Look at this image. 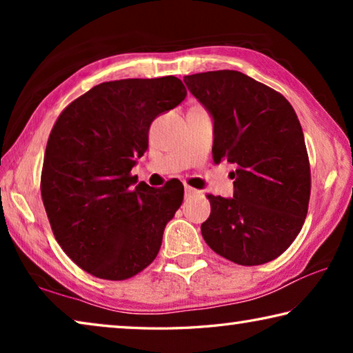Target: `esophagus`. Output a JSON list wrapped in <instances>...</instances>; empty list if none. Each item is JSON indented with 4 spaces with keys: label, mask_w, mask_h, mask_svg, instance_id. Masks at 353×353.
Instances as JSON below:
<instances>
[{
    "label": "esophagus",
    "mask_w": 353,
    "mask_h": 353,
    "mask_svg": "<svg viewBox=\"0 0 353 353\" xmlns=\"http://www.w3.org/2000/svg\"><path fill=\"white\" fill-rule=\"evenodd\" d=\"M199 191L198 190H194V188H191V187H185V198H191V196H194V194H198Z\"/></svg>",
    "instance_id": "1"
}]
</instances>
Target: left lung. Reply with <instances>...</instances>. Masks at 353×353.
<instances>
[{"instance_id": "obj_1", "label": "left lung", "mask_w": 353, "mask_h": 353, "mask_svg": "<svg viewBox=\"0 0 353 353\" xmlns=\"http://www.w3.org/2000/svg\"><path fill=\"white\" fill-rule=\"evenodd\" d=\"M213 119V162L227 160L234 198L208 194L205 243L243 266L282 255L301 232L310 201V163L291 104L265 83L234 70L185 76Z\"/></svg>"}]
</instances>
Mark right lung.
Masks as SVG:
<instances>
[{
  "label": "right lung",
  "instance_id": "1",
  "mask_svg": "<svg viewBox=\"0 0 353 353\" xmlns=\"http://www.w3.org/2000/svg\"><path fill=\"white\" fill-rule=\"evenodd\" d=\"M187 97L174 76L103 82L73 101L48 139L41 199L63 252L83 271L124 280L151 265L183 187L151 188L130 170L149 126Z\"/></svg>",
  "mask_w": 353,
  "mask_h": 353
}]
</instances>
